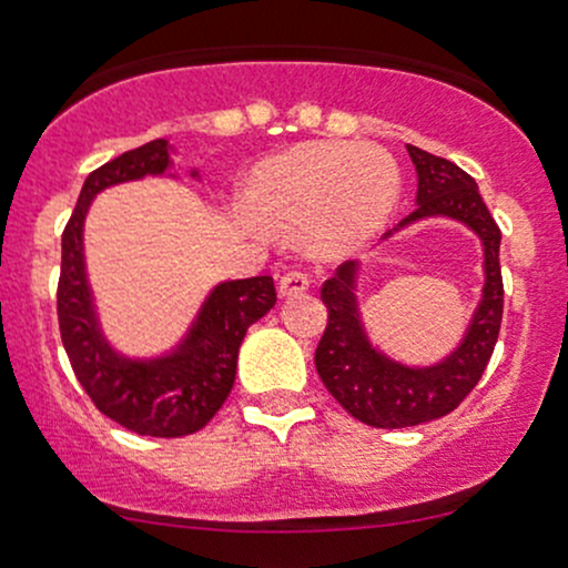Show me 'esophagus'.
Returning a JSON list of instances; mask_svg holds the SVG:
<instances>
[{
  "instance_id": "obj_1",
  "label": "esophagus",
  "mask_w": 568,
  "mask_h": 568,
  "mask_svg": "<svg viewBox=\"0 0 568 568\" xmlns=\"http://www.w3.org/2000/svg\"><path fill=\"white\" fill-rule=\"evenodd\" d=\"M306 288H310V277H306L304 272H298V270L285 272V275L280 277V283H277L280 296H296V293H304Z\"/></svg>"
}]
</instances>
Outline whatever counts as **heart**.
Wrapping results in <instances>:
<instances>
[{
  "label": "heart",
  "mask_w": 568,
  "mask_h": 568,
  "mask_svg": "<svg viewBox=\"0 0 568 568\" xmlns=\"http://www.w3.org/2000/svg\"><path fill=\"white\" fill-rule=\"evenodd\" d=\"M400 200V168L376 143L312 141L258 162L245 186L247 219L342 256L384 230Z\"/></svg>",
  "instance_id": "heart-1"
}]
</instances>
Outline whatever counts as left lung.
<instances>
[{"instance_id":"1","label":"left lung","mask_w":568,"mask_h":568,"mask_svg":"<svg viewBox=\"0 0 568 568\" xmlns=\"http://www.w3.org/2000/svg\"><path fill=\"white\" fill-rule=\"evenodd\" d=\"M416 168V211L397 224V230L429 216L462 221L484 243V298L475 310L470 328L452 355L427 368H408L389 361L368 342L357 312V262H344L336 275L325 280L321 298L328 306L321 344L315 349V368L331 395L355 419L371 427L397 429L440 419L473 393L497 347L505 288H501L499 243L501 232L488 213L473 175L454 162L435 158L408 143ZM387 232L384 237H389Z\"/></svg>"}]
</instances>
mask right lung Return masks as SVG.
Here are the masks:
<instances>
[{
    "mask_svg": "<svg viewBox=\"0 0 568 568\" xmlns=\"http://www.w3.org/2000/svg\"><path fill=\"white\" fill-rule=\"evenodd\" d=\"M168 168L171 143L154 139L84 179L80 200L63 230L58 280V325L74 376L103 416L149 438L192 435L216 416L232 393L245 331L277 302L270 275L230 280L211 291L197 321L171 355L130 361L109 347L84 275V216L95 194L106 186L160 175Z\"/></svg>",
    "mask_w": 568,
    "mask_h": 568,
    "instance_id": "right-lung-1",
    "label": "right lung"
}]
</instances>
